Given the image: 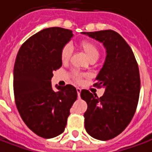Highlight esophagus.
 Segmentation results:
<instances>
[{"label":"esophagus","mask_w":152,"mask_h":152,"mask_svg":"<svg viewBox=\"0 0 152 152\" xmlns=\"http://www.w3.org/2000/svg\"><path fill=\"white\" fill-rule=\"evenodd\" d=\"M76 91H77L78 98H80V91H81V90H80V88H76Z\"/></svg>","instance_id":"34e87169"}]
</instances>
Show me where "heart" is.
I'll list each match as a JSON object with an SVG mask.
<instances>
[{
    "label": "heart",
    "instance_id": "heart-1",
    "mask_svg": "<svg viewBox=\"0 0 152 152\" xmlns=\"http://www.w3.org/2000/svg\"><path fill=\"white\" fill-rule=\"evenodd\" d=\"M80 48L84 50V52L86 55V56L89 58V60H97L100 55V51L98 47L94 43L88 41H83L80 42ZM72 53V46L69 44L65 45L63 46L62 49L61 50V60L62 62H67L69 59L71 58V56ZM74 78L76 81H80V76L78 73L74 74Z\"/></svg>",
    "mask_w": 152,
    "mask_h": 152
}]
</instances>
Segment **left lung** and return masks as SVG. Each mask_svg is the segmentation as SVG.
<instances>
[{
    "label": "left lung",
    "mask_w": 152,
    "mask_h": 152,
    "mask_svg": "<svg viewBox=\"0 0 152 152\" xmlns=\"http://www.w3.org/2000/svg\"><path fill=\"white\" fill-rule=\"evenodd\" d=\"M82 34L103 43L106 50L105 63L93 85L105 89L103 96L80 91L87 103L85 128L95 139L111 140L123 132L136 112L141 89L139 68L132 48L117 32L106 30Z\"/></svg>",
    "instance_id": "8db88e82"
}]
</instances>
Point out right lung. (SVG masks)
<instances>
[{"label": "right lung", "mask_w": 152, "mask_h": 152, "mask_svg": "<svg viewBox=\"0 0 152 152\" xmlns=\"http://www.w3.org/2000/svg\"><path fill=\"white\" fill-rule=\"evenodd\" d=\"M72 37L68 29H44L25 41L15 59L13 88L17 110L33 132L46 139L65 131L77 98L73 86L56 85L55 91L50 81L53 72L62 65L61 50Z\"/></svg>", "instance_id": "right-lung-1"}]
</instances>
